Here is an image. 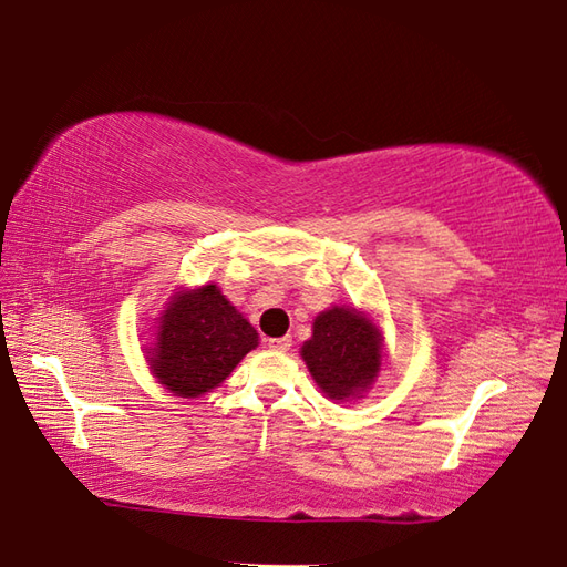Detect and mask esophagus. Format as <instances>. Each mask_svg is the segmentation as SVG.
I'll use <instances>...</instances> for the list:
<instances>
[{
	"label": "esophagus",
	"instance_id": "1",
	"mask_svg": "<svg viewBox=\"0 0 567 567\" xmlns=\"http://www.w3.org/2000/svg\"><path fill=\"white\" fill-rule=\"evenodd\" d=\"M269 348H271V350H279V352H288V350L293 348V340H291V336L269 338Z\"/></svg>",
	"mask_w": 567,
	"mask_h": 567
}]
</instances>
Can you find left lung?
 Returning a JSON list of instances; mask_svg holds the SVG:
<instances>
[{
  "instance_id": "obj_1",
  "label": "left lung",
  "mask_w": 567,
  "mask_h": 567,
  "mask_svg": "<svg viewBox=\"0 0 567 567\" xmlns=\"http://www.w3.org/2000/svg\"><path fill=\"white\" fill-rule=\"evenodd\" d=\"M301 355L330 400L360 398L380 370V333L355 308H330L313 323Z\"/></svg>"
}]
</instances>
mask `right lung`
Returning <instances> with one entry per match:
<instances>
[{
	"instance_id": "1",
	"label": "right lung",
	"mask_w": 567,
	"mask_h": 567,
	"mask_svg": "<svg viewBox=\"0 0 567 567\" xmlns=\"http://www.w3.org/2000/svg\"><path fill=\"white\" fill-rule=\"evenodd\" d=\"M256 346L259 333L209 284L179 293L167 308L151 365L167 390L179 398H199L227 380Z\"/></svg>"
}]
</instances>
